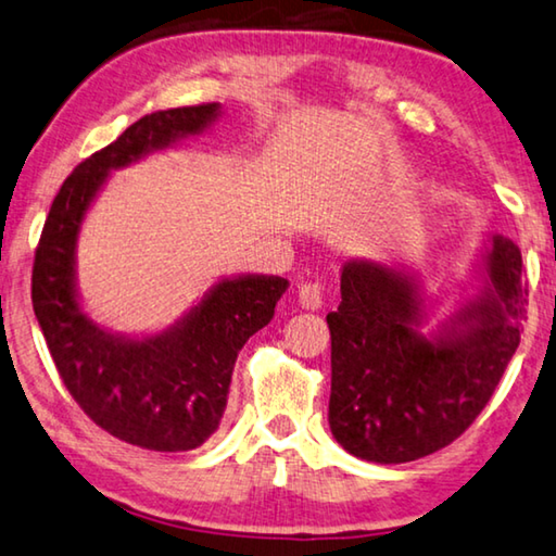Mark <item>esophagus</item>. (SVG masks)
Listing matches in <instances>:
<instances>
[{
	"label": "esophagus",
	"instance_id": "esophagus-1",
	"mask_svg": "<svg viewBox=\"0 0 556 556\" xmlns=\"http://www.w3.org/2000/svg\"><path fill=\"white\" fill-rule=\"evenodd\" d=\"M296 302H300L302 309H319L321 306V287L319 285H302L300 292H296Z\"/></svg>",
	"mask_w": 556,
	"mask_h": 556
}]
</instances>
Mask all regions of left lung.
Segmentation results:
<instances>
[{
  "mask_svg": "<svg viewBox=\"0 0 556 556\" xmlns=\"http://www.w3.org/2000/svg\"><path fill=\"white\" fill-rule=\"evenodd\" d=\"M475 294L444 319L407 264H342L331 331L329 429L354 457L402 464L454 442L490 402L519 346L527 289L521 254L484 237Z\"/></svg>",
  "mask_w": 556,
  "mask_h": 556,
  "instance_id": "1",
  "label": "left lung"
}]
</instances>
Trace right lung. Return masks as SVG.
I'll return each instance as SVG.
<instances>
[{
    "instance_id": "1",
    "label": "right lung",
    "mask_w": 556,
    "mask_h": 556,
    "mask_svg": "<svg viewBox=\"0 0 556 556\" xmlns=\"http://www.w3.org/2000/svg\"><path fill=\"white\" fill-rule=\"evenodd\" d=\"M219 117L217 102L147 114L81 162L54 197L31 271V304L70 394L94 425L152 452L197 450L217 432L237 354L269 325L289 281L219 277L169 327L122 334L97 325L81 304L77 244L112 172L204 135Z\"/></svg>"
}]
</instances>
